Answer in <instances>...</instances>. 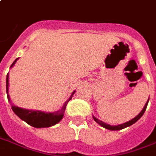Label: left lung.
I'll use <instances>...</instances> for the list:
<instances>
[{
  "mask_svg": "<svg viewBox=\"0 0 156 156\" xmlns=\"http://www.w3.org/2000/svg\"><path fill=\"white\" fill-rule=\"evenodd\" d=\"M148 101H149V99L148 101H147V102L146 103V105H145V107H144V108L142 109V111L140 112L138 115H137L135 118H133L132 120H131V121H129V122H126V123H123V124H121V125H118V126H111V125H108V124H106V123H104L103 122H101V121H100V120L97 119L96 117H94L93 116V119H94V121H95L97 123H98L99 125L101 126H103L104 128H107V129H108V130H112V131H117V130H121V129H123V128H126L127 127V126H131L132 124H134L135 122H136L141 117V116H143V114L145 113V111H146V107H147V105H148Z\"/></svg>",
  "mask_w": 156,
  "mask_h": 156,
  "instance_id": "obj_1",
  "label": "left lung"
}]
</instances>
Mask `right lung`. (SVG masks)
I'll list each match as a JSON object with an SVG mask.
<instances>
[{
	"label": "right lung",
	"instance_id": "1",
	"mask_svg": "<svg viewBox=\"0 0 156 156\" xmlns=\"http://www.w3.org/2000/svg\"><path fill=\"white\" fill-rule=\"evenodd\" d=\"M18 58H16V60L14 61L13 63L10 65V67H12L16 63V60ZM8 86H9V73H7L6 76V93L8 94ZM75 92H73L72 96L74 94ZM71 98L68 100V101L64 103L63 107H62V109L60 111H58L55 112H40V111H31V110H26V109H23L20 107H15L12 106V110L15 112L16 115L19 116L20 118L23 121H25L26 123H28L29 125L32 126L34 127L40 128V127H49L51 126H54L55 124H57L58 122H59L61 119L63 118V112L65 111L66 108L67 103L69 102ZM8 100L10 101L9 98V95H7Z\"/></svg>",
	"mask_w": 156,
	"mask_h": 156
}]
</instances>
